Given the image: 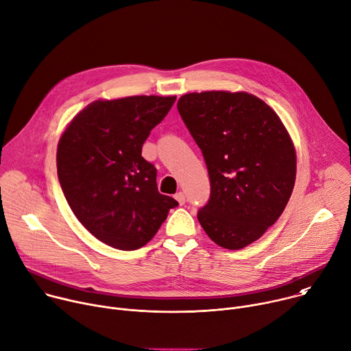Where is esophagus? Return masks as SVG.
<instances>
[{"mask_svg": "<svg viewBox=\"0 0 351 351\" xmlns=\"http://www.w3.org/2000/svg\"><path fill=\"white\" fill-rule=\"evenodd\" d=\"M175 198H176V202H178L180 206H183V204L186 203V197H184V193H182V191L176 193V194H175Z\"/></svg>", "mask_w": 351, "mask_h": 351, "instance_id": "1", "label": "esophagus"}]
</instances>
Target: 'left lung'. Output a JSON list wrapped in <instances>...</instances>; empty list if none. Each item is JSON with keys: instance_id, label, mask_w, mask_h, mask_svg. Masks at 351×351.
Segmentation results:
<instances>
[{"instance_id": "8db88e82", "label": "left lung", "mask_w": 351, "mask_h": 351, "mask_svg": "<svg viewBox=\"0 0 351 351\" xmlns=\"http://www.w3.org/2000/svg\"><path fill=\"white\" fill-rule=\"evenodd\" d=\"M178 111L211 182L199 225L223 248L252 244L282 215L294 187L295 152L285 125L261 98L244 91L189 93Z\"/></svg>"}]
</instances>
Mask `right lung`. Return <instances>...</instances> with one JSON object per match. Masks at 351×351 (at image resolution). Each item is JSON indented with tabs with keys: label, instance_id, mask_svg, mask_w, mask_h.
Listing matches in <instances>:
<instances>
[{
	"label": "right lung",
	"instance_id": "obj_1",
	"mask_svg": "<svg viewBox=\"0 0 351 351\" xmlns=\"http://www.w3.org/2000/svg\"><path fill=\"white\" fill-rule=\"evenodd\" d=\"M176 97L133 95L97 99L62 133L58 179L80 223L99 241L137 250L158 232L175 198L157 187V169L141 147Z\"/></svg>",
	"mask_w": 351,
	"mask_h": 351
}]
</instances>
